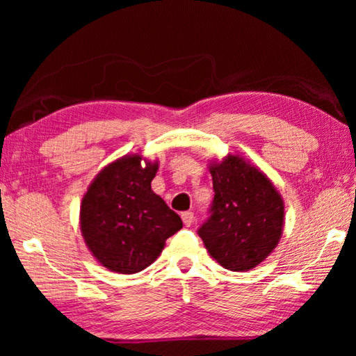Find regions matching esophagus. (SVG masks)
Masks as SVG:
<instances>
[{"label": "esophagus", "instance_id": "34e87169", "mask_svg": "<svg viewBox=\"0 0 356 356\" xmlns=\"http://www.w3.org/2000/svg\"><path fill=\"white\" fill-rule=\"evenodd\" d=\"M182 221H184V225L185 226H191L193 225V221H195V213L193 212H184L182 213Z\"/></svg>", "mask_w": 356, "mask_h": 356}]
</instances>
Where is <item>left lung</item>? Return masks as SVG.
Here are the masks:
<instances>
[{
  "mask_svg": "<svg viewBox=\"0 0 356 356\" xmlns=\"http://www.w3.org/2000/svg\"><path fill=\"white\" fill-rule=\"evenodd\" d=\"M209 171L215 197L210 218L197 234L221 267L248 272L278 246L284 201L272 180L240 155L210 161Z\"/></svg>",
  "mask_w": 356,
  "mask_h": 356,
  "instance_id": "left-lung-1",
  "label": "left lung"
}]
</instances>
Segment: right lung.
Instances as JSON below:
<instances>
[{
    "instance_id": "add662e5",
    "label": "right lung",
    "mask_w": 356,
    "mask_h": 356,
    "mask_svg": "<svg viewBox=\"0 0 356 356\" xmlns=\"http://www.w3.org/2000/svg\"><path fill=\"white\" fill-rule=\"evenodd\" d=\"M159 161L129 154L94 177L80 206L84 243L110 272L131 275L149 267L182 220L150 188Z\"/></svg>"
}]
</instances>
